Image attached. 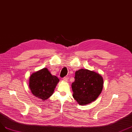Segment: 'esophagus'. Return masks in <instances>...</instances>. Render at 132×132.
<instances>
[{"mask_svg": "<svg viewBox=\"0 0 132 132\" xmlns=\"http://www.w3.org/2000/svg\"><path fill=\"white\" fill-rule=\"evenodd\" d=\"M63 80L64 81H65V82H67V81H68V78H67V77H65L63 78Z\"/></svg>", "mask_w": 132, "mask_h": 132, "instance_id": "1", "label": "esophagus"}]
</instances>
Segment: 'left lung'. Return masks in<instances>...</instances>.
<instances>
[{
	"instance_id": "obj_1",
	"label": "left lung",
	"mask_w": 132,
	"mask_h": 132,
	"mask_svg": "<svg viewBox=\"0 0 132 132\" xmlns=\"http://www.w3.org/2000/svg\"><path fill=\"white\" fill-rule=\"evenodd\" d=\"M73 97L81 105H87L95 101L103 89V79L98 73L87 69L75 72L72 84Z\"/></svg>"
}]
</instances>
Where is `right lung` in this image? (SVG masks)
Here are the masks:
<instances>
[{"label": "right lung", "instance_id": "right-lung-1", "mask_svg": "<svg viewBox=\"0 0 132 132\" xmlns=\"http://www.w3.org/2000/svg\"><path fill=\"white\" fill-rule=\"evenodd\" d=\"M59 82V79L45 67L31 75L29 86L33 95L45 101L52 96Z\"/></svg>", "mask_w": 132, "mask_h": 132}]
</instances>
